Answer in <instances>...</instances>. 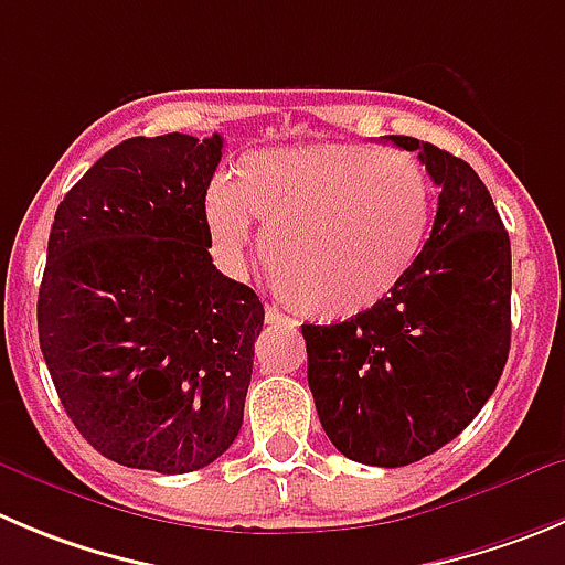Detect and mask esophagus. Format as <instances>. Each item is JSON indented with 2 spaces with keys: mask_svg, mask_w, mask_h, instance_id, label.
<instances>
[{
  "mask_svg": "<svg viewBox=\"0 0 565 565\" xmlns=\"http://www.w3.org/2000/svg\"><path fill=\"white\" fill-rule=\"evenodd\" d=\"M265 320H267V323H284V326H289V329H295V326H298L292 318H287V315H284L278 307H267L265 309Z\"/></svg>",
  "mask_w": 565,
  "mask_h": 565,
  "instance_id": "1",
  "label": "esophagus"
}]
</instances>
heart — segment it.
<instances>
[{
  "instance_id": "1",
  "label": "heart",
  "mask_w": 565,
  "mask_h": 565,
  "mask_svg": "<svg viewBox=\"0 0 565 565\" xmlns=\"http://www.w3.org/2000/svg\"><path fill=\"white\" fill-rule=\"evenodd\" d=\"M253 220L284 292L326 320L360 318L402 287L426 245L431 186L402 150L323 145L256 150L234 183L205 194V225L231 267L253 247Z\"/></svg>"
}]
</instances>
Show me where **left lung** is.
I'll return each mask as SVG.
<instances>
[{
	"mask_svg": "<svg viewBox=\"0 0 565 565\" xmlns=\"http://www.w3.org/2000/svg\"><path fill=\"white\" fill-rule=\"evenodd\" d=\"M437 194L420 258L382 307L303 326L320 424L354 462L402 468L455 440L484 407L510 351V236L462 158L413 136Z\"/></svg>",
	"mask_w": 565,
	"mask_h": 565,
	"instance_id": "1",
	"label": "left lung"
}]
</instances>
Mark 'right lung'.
Segmentation results:
<instances>
[{"instance_id":"obj_1","label":"right lung","mask_w":565,"mask_h":565,"mask_svg":"<svg viewBox=\"0 0 565 565\" xmlns=\"http://www.w3.org/2000/svg\"><path fill=\"white\" fill-rule=\"evenodd\" d=\"M223 136H134L55 211L39 340L63 409L108 460L205 468L239 435L265 307L211 265Z\"/></svg>"}]
</instances>
